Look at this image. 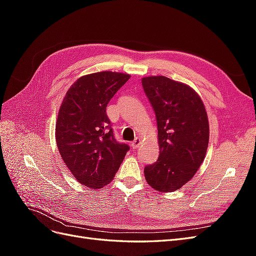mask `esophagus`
I'll list each match as a JSON object with an SVG mask.
<instances>
[{
    "mask_svg": "<svg viewBox=\"0 0 256 256\" xmlns=\"http://www.w3.org/2000/svg\"><path fill=\"white\" fill-rule=\"evenodd\" d=\"M140 144H141V140L138 138H134V141L131 143V146H132V148H138V147L140 146Z\"/></svg>",
    "mask_w": 256,
    "mask_h": 256,
    "instance_id": "34e87169",
    "label": "esophagus"
}]
</instances>
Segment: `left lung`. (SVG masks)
Masks as SVG:
<instances>
[{"label":"left lung","instance_id":"8db88e82","mask_svg":"<svg viewBox=\"0 0 256 256\" xmlns=\"http://www.w3.org/2000/svg\"><path fill=\"white\" fill-rule=\"evenodd\" d=\"M156 114L159 157L144 168L147 182L161 192L182 188L194 176L209 141L207 113L202 100L188 85L164 76L142 79Z\"/></svg>","mask_w":256,"mask_h":256}]
</instances>
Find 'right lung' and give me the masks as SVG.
I'll return each mask as SVG.
<instances>
[{
	"label": "right lung",
	"mask_w": 256,
	"mask_h": 256,
	"mask_svg": "<svg viewBox=\"0 0 256 256\" xmlns=\"http://www.w3.org/2000/svg\"><path fill=\"white\" fill-rule=\"evenodd\" d=\"M129 74L102 72L83 76L66 92L56 138L60 157L80 184L99 189L109 184L130 147L116 141L106 106Z\"/></svg>",
	"instance_id": "1"
}]
</instances>
